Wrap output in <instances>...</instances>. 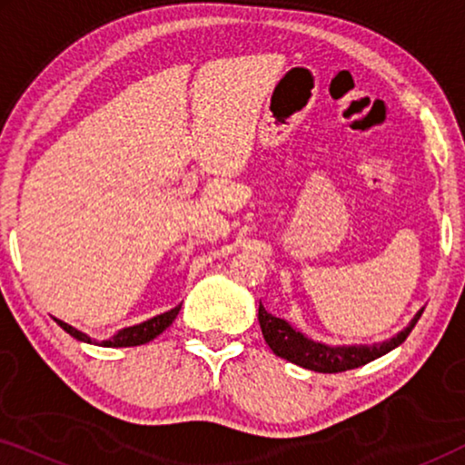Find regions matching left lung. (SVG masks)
<instances>
[{
  "label": "left lung",
  "instance_id": "8db88e82",
  "mask_svg": "<svg viewBox=\"0 0 465 465\" xmlns=\"http://www.w3.org/2000/svg\"><path fill=\"white\" fill-rule=\"evenodd\" d=\"M423 309L412 317V322L406 326L402 332L393 336V339L379 342V345H353V347H330L323 345V342H315L298 332L290 326L288 322L282 320V317L271 315L262 304L258 307V322L260 328H262L266 345L272 349V353L279 355V358L292 361V364L309 368V371L315 372H326V374H336L351 371V368H360L368 364V361L381 358V355L390 353L391 349L402 345L406 336L411 334V330L415 328V323L421 317Z\"/></svg>",
  "mask_w": 465,
  "mask_h": 465
}]
</instances>
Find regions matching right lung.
<instances>
[{
	"instance_id": "obj_1",
	"label": "right lung",
	"mask_w": 465,
	"mask_h": 465,
	"mask_svg": "<svg viewBox=\"0 0 465 465\" xmlns=\"http://www.w3.org/2000/svg\"><path fill=\"white\" fill-rule=\"evenodd\" d=\"M182 304H177L175 309L167 311V313H161L156 317H152V320L139 323V326H131V328H124L120 330V332L114 336L110 341H104V347H137V345H143V342H150L152 339H156L158 334L163 332V330H167L173 320L180 313ZM56 323L65 330L67 334H72L74 339L78 341H84V342H94L91 336H86L84 332H80V330H75L74 326H69V323L56 320Z\"/></svg>"
}]
</instances>
